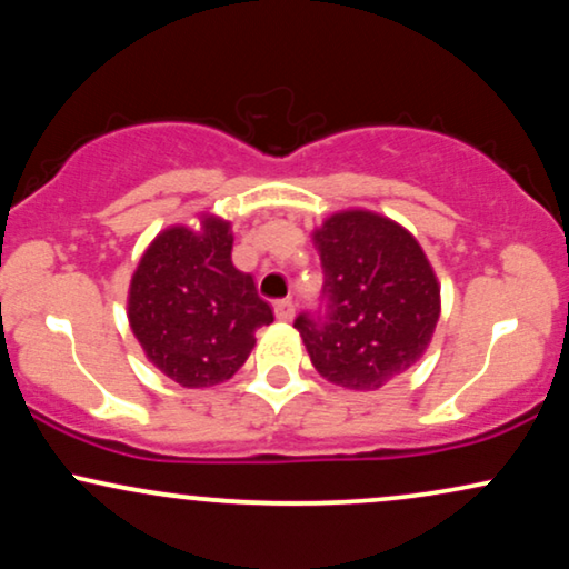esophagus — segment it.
I'll use <instances>...</instances> for the list:
<instances>
[{"label": "esophagus", "instance_id": "obj_1", "mask_svg": "<svg viewBox=\"0 0 569 569\" xmlns=\"http://www.w3.org/2000/svg\"><path fill=\"white\" fill-rule=\"evenodd\" d=\"M276 316H278V321H291V318H293V302H291V299H278Z\"/></svg>", "mask_w": 569, "mask_h": 569}]
</instances>
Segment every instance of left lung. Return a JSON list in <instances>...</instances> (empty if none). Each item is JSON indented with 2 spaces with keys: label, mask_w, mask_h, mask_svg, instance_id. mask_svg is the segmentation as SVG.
I'll list each match as a JSON object with an SVG mask.
<instances>
[{
  "label": "left lung",
  "mask_w": 569,
  "mask_h": 569,
  "mask_svg": "<svg viewBox=\"0 0 569 569\" xmlns=\"http://www.w3.org/2000/svg\"><path fill=\"white\" fill-rule=\"evenodd\" d=\"M312 240L323 289L293 329L329 382L382 388L422 356L439 321V283L426 253L403 227L369 211L337 213Z\"/></svg>",
  "instance_id": "1"
}]
</instances>
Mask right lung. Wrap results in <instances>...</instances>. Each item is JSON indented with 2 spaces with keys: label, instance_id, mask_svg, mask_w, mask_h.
<instances>
[{
  "label": "right lung",
  "instance_id": "add662e5",
  "mask_svg": "<svg viewBox=\"0 0 569 569\" xmlns=\"http://www.w3.org/2000/svg\"><path fill=\"white\" fill-rule=\"evenodd\" d=\"M130 329L149 361L184 388L230 380L272 323V307L248 272L232 264L227 221L206 230H166L143 253L128 299Z\"/></svg>",
  "mask_w": 569,
  "mask_h": 569
}]
</instances>
